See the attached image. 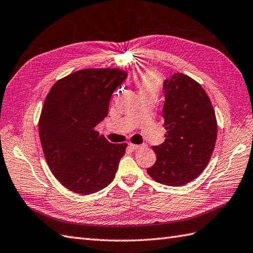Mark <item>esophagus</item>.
I'll return each instance as SVG.
<instances>
[{"mask_svg":"<svg viewBox=\"0 0 253 253\" xmlns=\"http://www.w3.org/2000/svg\"><path fill=\"white\" fill-rule=\"evenodd\" d=\"M129 146L133 150H140L145 148V144H133V143H129Z\"/></svg>","mask_w":253,"mask_h":253,"instance_id":"34e87169","label":"esophagus"}]
</instances>
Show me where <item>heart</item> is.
Returning a JSON list of instances; mask_svg holds the SVG:
<instances>
[{
    "label": "heart",
    "instance_id": "1",
    "mask_svg": "<svg viewBox=\"0 0 253 253\" xmlns=\"http://www.w3.org/2000/svg\"><path fill=\"white\" fill-rule=\"evenodd\" d=\"M140 91H153L157 92L161 87V80L157 73L153 71H146L139 79Z\"/></svg>",
    "mask_w": 253,
    "mask_h": 253
}]
</instances>
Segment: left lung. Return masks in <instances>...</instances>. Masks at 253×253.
<instances>
[{
	"mask_svg": "<svg viewBox=\"0 0 253 253\" xmlns=\"http://www.w3.org/2000/svg\"><path fill=\"white\" fill-rule=\"evenodd\" d=\"M165 141L153 146L156 162L148 173L158 183L181 186L196 179L214 150L216 120L210 99L196 81L175 73L164 82Z\"/></svg>",
	"mask_w": 253,
	"mask_h": 253,
	"instance_id": "8db88e82",
	"label": "left lung"
}]
</instances>
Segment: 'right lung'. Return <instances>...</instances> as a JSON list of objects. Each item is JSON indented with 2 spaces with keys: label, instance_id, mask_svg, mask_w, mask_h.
Masks as SVG:
<instances>
[{
  "label": "right lung",
  "instance_id": "right-lung-1",
  "mask_svg": "<svg viewBox=\"0 0 253 253\" xmlns=\"http://www.w3.org/2000/svg\"><path fill=\"white\" fill-rule=\"evenodd\" d=\"M120 69L80 70L52 85L39 122L45 160L60 183L89 195L115 177L127 143H111L96 126L109 112L111 96L127 78Z\"/></svg>",
  "mask_w": 253,
  "mask_h": 253
}]
</instances>
